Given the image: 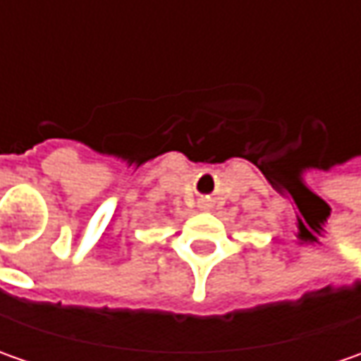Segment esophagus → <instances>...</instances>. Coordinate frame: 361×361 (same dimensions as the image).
<instances>
[{
  "label": "esophagus",
  "mask_w": 361,
  "mask_h": 361,
  "mask_svg": "<svg viewBox=\"0 0 361 361\" xmlns=\"http://www.w3.org/2000/svg\"><path fill=\"white\" fill-rule=\"evenodd\" d=\"M199 207H201L202 211H209V209H211V202H209V201H201V202H199Z\"/></svg>",
  "instance_id": "1"
}]
</instances>
